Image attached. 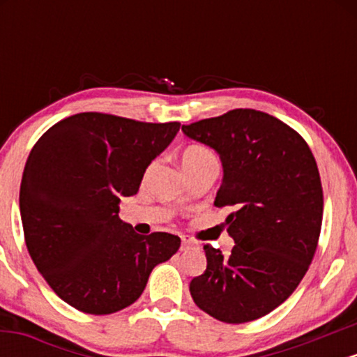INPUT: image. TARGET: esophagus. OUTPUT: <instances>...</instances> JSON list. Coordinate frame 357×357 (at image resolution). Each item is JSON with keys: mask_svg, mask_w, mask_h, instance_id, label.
<instances>
[{"mask_svg": "<svg viewBox=\"0 0 357 357\" xmlns=\"http://www.w3.org/2000/svg\"><path fill=\"white\" fill-rule=\"evenodd\" d=\"M181 243H183V247H181L183 250H184V248H190V247H192V245H195L190 238H186V236H183V238H181Z\"/></svg>", "mask_w": 357, "mask_h": 357, "instance_id": "esophagus-1", "label": "esophagus"}]
</instances>
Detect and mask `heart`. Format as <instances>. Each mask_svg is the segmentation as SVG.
I'll list each match as a JSON object with an SVG mask.
<instances>
[{"instance_id":"obj_1","label":"heart","mask_w":357,"mask_h":357,"mask_svg":"<svg viewBox=\"0 0 357 357\" xmlns=\"http://www.w3.org/2000/svg\"><path fill=\"white\" fill-rule=\"evenodd\" d=\"M210 161H216L215 154H213L208 147L199 146V144L188 146L181 154L183 169L202 166V165H204V162H210Z\"/></svg>"}]
</instances>
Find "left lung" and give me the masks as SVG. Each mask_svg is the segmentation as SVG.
<instances>
[{"label":"left lung","instance_id":"1","mask_svg":"<svg viewBox=\"0 0 357 357\" xmlns=\"http://www.w3.org/2000/svg\"><path fill=\"white\" fill-rule=\"evenodd\" d=\"M220 154L215 204L231 206L230 257L204 245L206 270L195 277V304L211 317L243 324L264 317L304 278L321 235L324 196L317 162L292 127L270 114L235 109L183 126Z\"/></svg>","mask_w":357,"mask_h":357}]
</instances>
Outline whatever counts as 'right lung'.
Returning a JSON list of instances; mask_svg holds the SVG:
<instances>
[{
  "instance_id": "obj_1",
  "label": "right lung",
  "mask_w": 357,
  "mask_h": 357,
  "mask_svg": "<svg viewBox=\"0 0 357 357\" xmlns=\"http://www.w3.org/2000/svg\"><path fill=\"white\" fill-rule=\"evenodd\" d=\"M179 126L82 112L56 122L33 146L20 186L24 241L68 305L117 312L141 297L155 265L178 252L179 236L139 235L119 218V203L139 191Z\"/></svg>"
}]
</instances>
